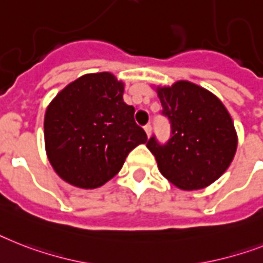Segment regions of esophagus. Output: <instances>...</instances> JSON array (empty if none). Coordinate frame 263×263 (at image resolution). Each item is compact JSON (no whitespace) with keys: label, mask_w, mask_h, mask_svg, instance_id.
<instances>
[{"label":"esophagus","mask_w":263,"mask_h":263,"mask_svg":"<svg viewBox=\"0 0 263 263\" xmlns=\"http://www.w3.org/2000/svg\"><path fill=\"white\" fill-rule=\"evenodd\" d=\"M144 131H146L147 136L151 135V131H153V127H151V124H146L144 125Z\"/></svg>","instance_id":"esophagus-1"}]
</instances>
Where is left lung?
<instances>
[{
  "mask_svg": "<svg viewBox=\"0 0 263 263\" xmlns=\"http://www.w3.org/2000/svg\"><path fill=\"white\" fill-rule=\"evenodd\" d=\"M162 116L170 121V139L147 142L162 176L183 191L208 186L234 159L236 132L226 106L216 96L187 81L158 87Z\"/></svg>",
  "mask_w": 263,
  "mask_h": 263,
  "instance_id": "left-lung-1",
  "label": "left lung"
}]
</instances>
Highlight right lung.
<instances>
[{"instance_id": "1", "label": "right lung", "mask_w": 263, "mask_h": 263, "mask_svg": "<svg viewBox=\"0 0 263 263\" xmlns=\"http://www.w3.org/2000/svg\"><path fill=\"white\" fill-rule=\"evenodd\" d=\"M123 91V82L110 72L86 74L47 108V155L62 180L83 189L101 186L120 172L128 154L147 142Z\"/></svg>"}]
</instances>
